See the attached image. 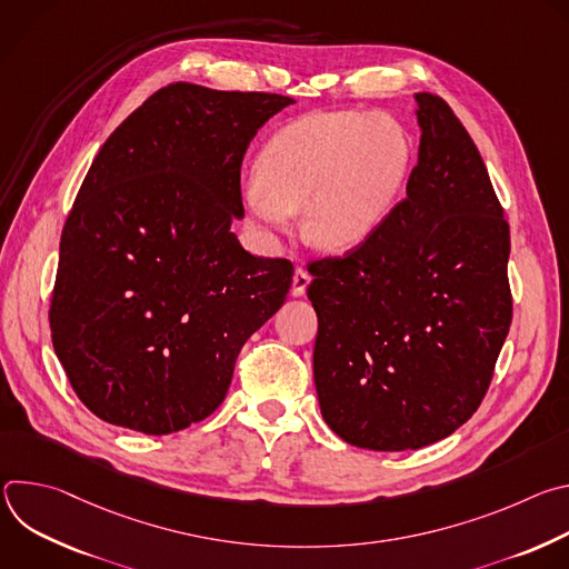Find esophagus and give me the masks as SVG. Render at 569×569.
<instances>
[{
  "instance_id": "1",
  "label": "esophagus",
  "mask_w": 569,
  "mask_h": 569,
  "mask_svg": "<svg viewBox=\"0 0 569 569\" xmlns=\"http://www.w3.org/2000/svg\"><path fill=\"white\" fill-rule=\"evenodd\" d=\"M308 283H310V274L306 272V270H295V277H292V288H290V292H292V297H301L303 292H306V288H308Z\"/></svg>"
}]
</instances>
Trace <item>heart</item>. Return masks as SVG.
<instances>
[{"label": "heart", "mask_w": 569, "mask_h": 569, "mask_svg": "<svg viewBox=\"0 0 569 569\" xmlns=\"http://www.w3.org/2000/svg\"><path fill=\"white\" fill-rule=\"evenodd\" d=\"M410 161L398 123L365 112L306 114L270 137L257 161L248 204L286 229L306 209L303 231L323 250L365 242L389 211Z\"/></svg>", "instance_id": "b5f03b06"}]
</instances>
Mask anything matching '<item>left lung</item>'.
I'll list each match as a JSON object with an SVG mask.
<instances>
[{
    "label": "left lung",
    "instance_id": "1",
    "mask_svg": "<svg viewBox=\"0 0 569 569\" xmlns=\"http://www.w3.org/2000/svg\"><path fill=\"white\" fill-rule=\"evenodd\" d=\"M408 196L342 257L308 263L323 421L396 452L446 439L479 408L509 336L511 236L489 171L452 108L417 94Z\"/></svg>",
    "mask_w": 569,
    "mask_h": 569
}]
</instances>
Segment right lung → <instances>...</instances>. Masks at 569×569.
I'll use <instances>...</instances> for the list:
<instances>
[{"instance_id":"right-lung-1","label":"right lung","mask_w":569,"mask_h":569,"mask_svg":"<svg viewBox=\"0 0 569 569\" xmlns=\"http://www.w3.org/2000/svg\"><path fill=\"white\" fill-rule=\"evenodd\" d=\"M295 103L171 83L101 146L64 220L49 306L56 356L106 423L171 435L216 412L236 358L283 306L288 259L242 250L240 167Z\"/></svg>"}]
</instances>
